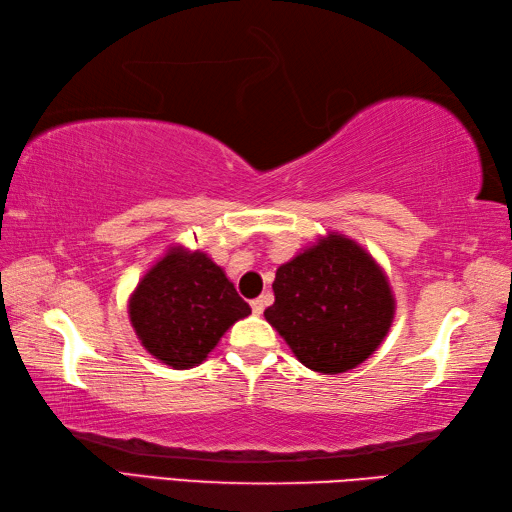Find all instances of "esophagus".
Here are the masks:
<instances>
[{
    "label": "esophagus",
    "instance_id": "obj_1",
    "mask_svg": "<svg viewBox=\"0 0 512 512\" xmlns=\"http://www.w3.org/2000/svg\"><path fill=\"white\" fill-rule=\"evenodd\" d=\"M250 306H253V313H255V315H262L264 308H266V297L253 299V302H250Z\"/></svg>",
    "mask_w": 512,
    "mask_h": 512
}]
</instances>
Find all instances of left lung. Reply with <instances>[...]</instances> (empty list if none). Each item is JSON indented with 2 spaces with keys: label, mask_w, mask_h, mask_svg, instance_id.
Returning <instances> with one entry per match:
<instances>
[{
  "label": "left lung",
  "mask_w": 512,
  "mask_h": 512,
  "mask_svg": "<svg viewBox=\"0 0 512 512\" xmlns=\"http://www.w3.org/2000/svg\"><path fill=\"white\" fill-rule=\"evenodd\" d=\"M273 290L266 322L315 373L337 375L366 362L393 326L386 273L346 235L319 237L279 266Z\"/></svg>",
  "instance_id": "1"
}]
</instances>
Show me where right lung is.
I'll return each instance as SVG.
<instances>
[{
    "label": "right lung",
    "instance_id": "add662e5",
    "mask_svg": "<svg viewBox=\"0 0 512 512\" xmlns=\"http://www.w3.org/2000/svg\"><path fill=\"white\" fill-rule=\"evenodd\" d=\"M250 315L233 282L202 250L168 248L128 299V317L150 355L177 370L202 364L226 330Z\"/></svg>",
    "mask_w": 512,
    "mask_h": 512
}]
</instances>
